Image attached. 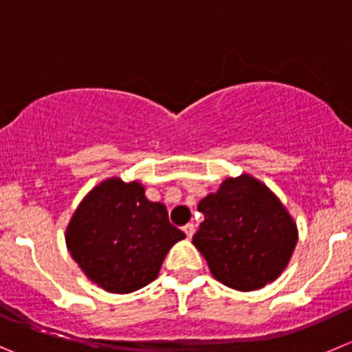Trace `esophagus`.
<instances>
[{"instance_id": "esophagus-1", "label": "esophagus", "mask_w": 352, "mask_h": 352, "mask_svg": "<svg viewBox=\"0 0 352 352\" xmlns=\"http://www.w3.org/2000/svg\"><path fill=\"white\" fill-rule=\"evenodd\" d=\"M183 232H185L186 239H192L193 233H195V224H192V223L185 224V226H183Z\"/></svg>"}]
</instances>
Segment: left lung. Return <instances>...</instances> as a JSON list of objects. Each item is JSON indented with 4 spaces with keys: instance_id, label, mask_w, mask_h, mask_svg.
I'll return each instance as SVG.
<instances>
[{
    "instance_id": "1",
    "label": "left lung",
    "mask_w": 352,
    "mask_h": 352,
    "mask_svg": "<svg viewBox=\"0 0 352 352\" xmlns=\"http://www.w3.org/2000/svg\"><path fill=\"white\" fill-rule=\"evenodd\" d=\"M204 221L193 243L214 278L249 292L278 278L297 243L292 217L276 197L249 174L230 178L200 200Z\"/></svg>"
}]
</instances>
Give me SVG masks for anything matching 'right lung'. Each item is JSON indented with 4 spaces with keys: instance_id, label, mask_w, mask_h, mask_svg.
<instances>
[{
    "instance_id": "1",
    "label": "right lung",
    "mask_w": 352,
    "mask_h": 352,
    "mask_svg": "<svg viewBox=\"0 0 352 352\" xmlns=\"http://www.w3.org/2000/svg\"><path fill=\"white\" fill-rule=\"evenodd\" d=\"M185 233L164 204L150 202L140 183L109 179L93 188L67 228V247L86 276L113 294L157 278L170 247Z\"/></svg>"
}]
</instances>
